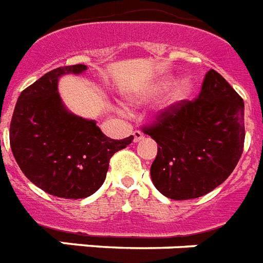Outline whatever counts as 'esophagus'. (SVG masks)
<instances>
[{
  "label": "esophagus",
  "instance_id": "esophagus-1",
  "mask_svg": "<svg viewBox=\"0 0 263 263\" xmlns=\"http://www.w3.org/2000/svg\"><path fill=\"white\" fill-rule=\"evenodd\" d=\"M133 137L134 142H140L144 138V134H142V132H140V130H134L133 132Z\"/></svg>",
  "mask_w": 263,
  "mask_h": 263
}]
</instances>
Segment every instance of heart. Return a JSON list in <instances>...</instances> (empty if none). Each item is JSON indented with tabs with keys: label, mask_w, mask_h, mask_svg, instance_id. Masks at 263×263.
<instances>
[{
	"label": "heart",
	"mask_w": 263,
	"mask_h": 263,
	"mask_svg": "<svg viewBox=\"0 0 263 263\" xmlns=\"http://www.w3.org/2000/svg\"><path fill=\"white\" fill-rule=\"evenodd\" d=\"M172 80L170 77H165L161 81L155 85V87L151 89L149 92V96H157L160 95L161 92H164L170 85H171ZM193 88H194V84L191 81L190 79H183L182 81L176 84V87L174 88V91L171 92V95L168 98V107H172V106H176V104H179V103L184 102L189 96L191 95V92H193Z\"/></svg>",
	"instance_id": "1"
}]
</instances>
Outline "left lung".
<instances>
[{"label":"left lung","mask_w":263,"mask_h":263,"mask_svg":"<svg viewBox=\"0 0 263 263\" xmlns=\"http://www.w3.org/2000/svg\"><path fill=\"white\" fill-rule=\"evenodd\" d=\"M157 142L151 167L155 187L182 201L208 194L232 174L245 145V103L211 69L194 100L163 111L144 129Z\"/></svg>","instance_id":"left-lung-1"}]
</instances>
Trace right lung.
<instances>
[{
	"instance_id": "right-lung-1",
	"label": "right lung",
	"mask_w": 263,
	"mask_h": 263,
	"mask_svg": "<svg viewBox=\"0 0 263 263\" xmlns=\"http://www.w3.org/2000/svg\"><path fill=\"white\" fill-rule=\"evenodd\" d=\"M85 70L87 66L80 64L42 76L20 93L10 122V148L23 174L48 194L66 199L85 198L98 191L111 156L133 141V136L111 140L96 121L65 107L58 80Z\"/></svg>"
}]
</instances>
